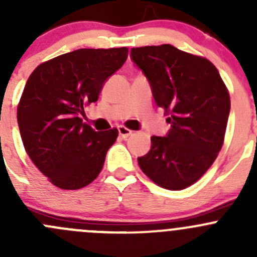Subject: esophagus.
<instances>
[{
  "instance_id": "1",
  "label": "esophagus",
  "mask_w": 257,
  "mask_h": 257,
  "mask_svg": "<svg viewBox=\"0 0 257 257\" xmlns=\"http://www.w3.org/2000/svg\"><path fill=\"white\" fill-rule=\"evenodd\" d=\"M118 133H119V137H120L121 139H126L128 137H131L132 134H133V132L129 131V129L125 128V126L120 125V126H118Z\"/></svg>"
}]
</instances>
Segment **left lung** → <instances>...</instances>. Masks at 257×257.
Masks as SVG:
<instances>
[{"instance_id":"1","label":"left lung","mask_w":257,"mask_h":257,"mask_svg":"<svg viewBox=\"0 0 257 257\" xmlns=\"http://www.w3.org/2000/svg\"><path fill=\"white\" fill-rule=\"evenodd\" d=\"M131 59L143 72L158 107L170 116L165 137L138 164L147 177L169 190H181L204 175L224 143L230 97L216 67L172 45L132 48Z\"/></svg>"}]
</instances>
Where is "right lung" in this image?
<instances>
[{
    "instance_id": "right-lung-1",
    "label": "right lung",
    "mask_w": 257,
    "mask_h": 257,
    "mask_svg": "<svg viewBox=\"0 0 257 257\" xmlns=\"http://www.w3.org/2000/svg\"><path fill=\"white\" fill-rule=\"evenodd\" d=\"M126 58V47L77 49L40 64L28 78L18 128L28 157L53 185L76 190L102 170L118 131L94 132L80 115Z\"/></svg>"
}]
</instances>
